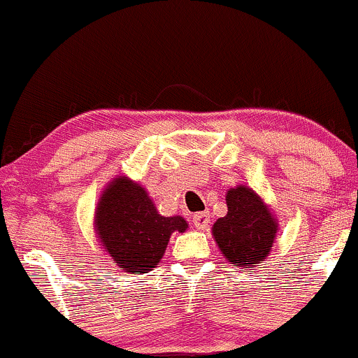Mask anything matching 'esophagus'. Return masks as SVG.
Masks as SVG:
<instances>
[{"label":"esophagus","instance_id":"1","mask_svg":"<svg viewBox=\"0 0 358 358\" xmlns=\"http://www.w3.org/2000/svg\"><path fill=\"white\" fill-rule=\"evenodd\" d=\"M192 222H194V225L197 227V229L208 230L209 229V223H211V220H209V213L208 211L196 213V215L192 216Z\"/></svg>","mask_w":358,"mask_h":358}]
</instances>
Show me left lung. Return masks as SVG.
Wrapping results in <instances>:
<instances>
[{
    "label": "left lung",
    "mask_w": 358,
    "mask_h": 358,
    "mask_svg": "<svg viewBox=\"0 0 358 358\" xmlns=\"http://www.w3.org/2000/svg\"><path fill=\"white\" fill-rule=\"evenodd\" d=\"M229 213L216 220L213 236L230 265L255 268L270 255L277 223L268 208L248 187L227 192Z\"/></svg>",
    "instance_id": "obj_1"
}]
</instances>
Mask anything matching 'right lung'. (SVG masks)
Instances as JSON below:
<instances>
[{"mask_svg":"<svg viewBox=\"0 0 358 358\" xmlns=\"http://www.w3.org/2000/svg\"><path fill=\"white\" fill-rule=\"evenodd\" d=\"M96 232L115 265L129 273H147L164 255L173 232H185L182 216H161L145 190L117 178L96 208Z\"/></svg>","mask_w":358,"mask_h":358,"instance_id":"add662e5","label":"right lung"}]
</instances>
